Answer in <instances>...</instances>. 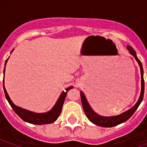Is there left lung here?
Segmentation results:
<instances>
[{
    "instance_id": "obj_1",
    "label": "left lung",
    "mask_w": 147,
    "mask_h": 147,
    "mask_svg": "<svg viewBox=\"0 0 147 147\" xmlns=\"http://www.w3.org/2000/svg\"><path fill=\"white\" fill-rule=\"evenodd\" d=\"M127 49L129 51V54L132 55L136 59L138 65L140 66V69H141V90L140 93V96L138 102H136V105L130 109L125 111V112L122 113L117 115H113V116H102V115H98V113L95 112L94 110L92 109L90 105L88 103V100L85 97V94L82 91H80V95H81V101L83 109L85 111V113L88 119H89L92 123L99 127H112L114 126H117L119 124L124 123L127 121L129 118L133 115L136 110H137L140 104L142 102L143 98H144V70H143V66L141 64V61L138 59L136 55V51L132 49L131 46L127 45Z\"/></svg>"
}]
</instances>
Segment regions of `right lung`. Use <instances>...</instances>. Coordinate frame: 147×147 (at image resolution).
Wrapping results in <instances>:
<instances>
[{
	"mask_svg": "<svg viewBox=\"0 0 147 147\" xmlns=\"http://www.w3.org/2000/svg\"><path fill=\"white\" fill-rule=\"evenodd\" d=\"M13 51H14V49L11 51V52H12ZM8 59H9V58H8L6 60V62H5V67H6V63H7ZM3 74L5 75V67L4 70H3ZM3 82L4 84V77H3ZM73 88H74V87L71 86L69 87V88H66L65 91L62 92V93L60 94L59 98H58L57 102H56L55 105H54V107L51 109L49 111L45 113H39L32 112V111H29V110H26V109L21 108V107H18V106H16L15 104L11 102V98L9 96V95H8L7 92H6L5 86L3 85V90H4L5 96H6V99H7V101L9 102V105H11V107H12L14 111L16 113L17 115H18L20 118H21L24 121L28 122V123H30V124H37V125L51 124V123H53V122L55 121L58 119V117H59V115H60L61 113V111H62V106H63V104H64L65 99L67 91Z\"/></svg>",
	"mask_w": 147,
	"mask_h": 147,
	"instance_id": "right-lung-1",
	"label": "right lung"
}]
</instances>
